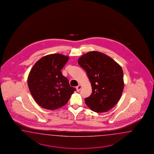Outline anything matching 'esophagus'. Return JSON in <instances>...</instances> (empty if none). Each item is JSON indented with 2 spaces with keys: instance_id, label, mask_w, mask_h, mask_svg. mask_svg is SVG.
I'll return each mask as SVG.
<instances>
[{
  "instance_id": "34e87169",
  "label": "esophagus",
  "mask_w": 154,
  "mask_h": 154,
  "mask_svg": "<svg viewBox=\"0 0 154 154\" xmlns=\"http://www.w3.org/2000/svg\"><path fill=\"white\" fill-rule=\"evenodd\" d=\"M81 88H82V86H81V85H79L78 86H77L76 87V89H77V91H79V90H81Z\"/></svg>"
}]
</instances>
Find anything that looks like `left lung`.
Returning <instances> with one entry per match:
<instances>
[{"label": "left lung", "mask_w": 154, "mask_h": 154, "mask_svg": "<svg viewBox=\"0 0 154 154\" xmlns=\"http://www.w3.org/2000/svg\"><path fill=\"white\" fill-rule=\"evenodd\" d=\"M79 65L85 70L93 93L85 99L86 105L95 112H107L113 107L124 89V75L121 66L107 55L89 52L80 57Z\"/></svg>", "instance_id": "1"}]
</instances>
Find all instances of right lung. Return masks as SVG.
<instances>
[{"label": "right lung", "mask_w": 154, "mask_h": 154, "mask_svg": "<svg viewBox=\"0 0 154 154\" xmlns=\"http://www.w3.org/2000/svg\"><path fill=\"white\" fill-rule=\"evenodd\" d=\"M68 59V56L59 54L48 55L40 59L30 70L28 87L42 108L55 110L64 106L75 90L61 72Z\"/></svg>", "instance_id": "obj_1"}]
</instances>
